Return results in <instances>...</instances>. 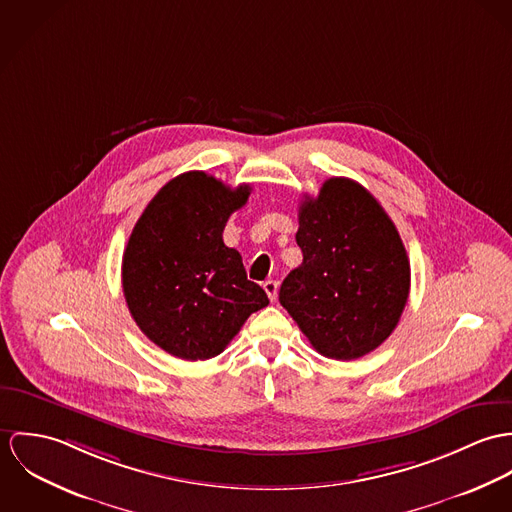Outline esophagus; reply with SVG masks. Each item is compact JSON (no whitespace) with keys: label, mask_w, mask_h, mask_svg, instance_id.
I'll list each match as a JSON object with an SVG mask.
<instances>
[{"label":"esophagus","mask_w":512,"mask_h":512,"mask_svg":"<svg viewBox=\"0 0 512 512\" xmlns=\"http://www.w3.org/2000/svg\"><path fill=\"white\" fill-rule=\"evenodd\" d=\"M263 288H265L269 300L275 302V300H277V292H279V283H277V281H265Z\"/></svg>","instance_id":"obj_1"}]
</instances>
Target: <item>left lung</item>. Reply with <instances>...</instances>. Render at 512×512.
I'll return each instance as SVG.
<instances>
[{"mask_svg": "<svg viewBox=\"0 0 512 512\" xmlns=\"http://www.w3.org/2000/svg\"><path fill=\"white\" fill-rule=\"evenodd\" d=\"M302 263L279 300L312 347L357 359L397 328L410 290V263L393 220L359 182L328 178L298 208Z\"/></svg>", "mask_w": 512, "mask_h": 512, "instance_id": "1", "label": "left lung"}]
</instances>
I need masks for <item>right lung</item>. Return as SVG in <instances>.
Segmentation results:
<instances>
[{
  "label": "right lung",
  "instance_id": "add662e5",
  "mask_svg": "<svg viewBox=\"0 0 512 512\" xmlns=\"http://www.w3.org/2000/svg\"><path fill=\"white\" fill-rule=\"evenodd\" d=\"M249 194V184L229 188L206 172H184L155 194L131 231L121 263L127 308L139 330L178 359L220 355L269 304L222 237Z\"/></svg>",
  "mask_w": 512,
  "mask_h": 512
}]
</instances>
